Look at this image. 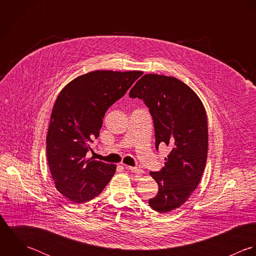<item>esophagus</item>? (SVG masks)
<instances>
[{
    "label": "esophagus",
    "mask_w": 256,
    "mask_h": 256,
    "mask_svg": "<svg viewBox=\"0 0 256 256\" xmlns=\"http://www.w3.org/2000/svg\"><path fill=\"white\" fill-rule=\"evenodd\" d=\"M124 168H126V169H128V170H130L132 172H134V173H136V174H142V173L144 172V170H142V169H140V168H138V167H132V166H128V165H124Z\"/></svg>",
    "instance_id": "34e87169"
}]
</instances>
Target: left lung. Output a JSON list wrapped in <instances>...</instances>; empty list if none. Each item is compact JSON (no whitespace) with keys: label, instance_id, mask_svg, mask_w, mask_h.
<instances>
[{"label":"left lung","instance_id":"1","mask_svg":"<svg viewBox=\"0 0 256 256\" xmlns=\"http://www.w3.org/2000/svg\"><path fill=\"white\" fill-rule=\"evenodd\" d=\"M144 100L152 116L155 146L171 148L165 166L150 172L158 184L148 204L166 214L184 204L198 187L208 155V120L197 94L175 77L146 74L130 92Z\"/></svg>","mask_w":256,"mask_h":256}]
</instances>
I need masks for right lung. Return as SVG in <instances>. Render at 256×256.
Wrapping results in <instances>:
<instances>
[{
  "label": "right lung",
  "mask_w": 256,
  "mask_h": 256,
  "mask_svg": "<svg viewBox=\"0 0 256 256\" xmlns=\"http://www.w3.org/2000/svg\"><path fill=\"white\" fill-rule=\"evenodd\" d=\"M142 71L97 70L81 75L59 93L52 108L46 154L58 192L73 203L90 201L102 193L116 166L87 158L106 110L120 99Z\"/></svg>",
  "instance_id": "obj_1"
}]
</instances>
